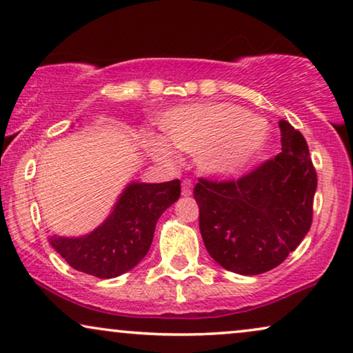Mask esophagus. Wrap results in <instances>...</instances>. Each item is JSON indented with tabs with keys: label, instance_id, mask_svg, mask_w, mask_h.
<instances>
[{
	"label": "esophagus",
	"instance_id": "obj_1",
	"mask_svg": "<svg viewBox=\"0 0 353 353\" xmlns=\"http://www.w3.org/2000/svg\"><path fill=\"white\" fill-rule=\"evenodd\" d=\"M192 187H193L192 181H188V179H183V181H182V195L183 196H190L192 195Z\"/></svg>",
	"mask_w": 353,
	"mask_h": 353
}]
</instances>
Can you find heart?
Returning <instances> with one entry per match:
<instances>
[{
  "label": "heart",
  "mask_w": 353,
  "mask_h": 353,
  "mask_svg": "<svg viewBox=\"0 0 353 353\" xmlns=\"http://www.w3.org/2000/svg\"><path fill=\"white\" fill-rule=\"evenodd\" d=\"M161 129L171 145L195 155L198 168L210 176L238 174L265 152L269 142L259 118L227 103L174 108L161 118ZM148 148L157 160H174L172 148L160 137H148Z\"/></svg>",
  "instance_id": "heart-1"
}]
</instances>
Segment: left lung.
Here are the masks:
<instances>
[{
  "label": "left lung",
  "instance_id": "obj_1",
  "mask_svg": "<svg viewBox=\"0 0 353 353\" xmlns=\"http://www.w3.org/2000/svg\"><path fill=\"white\" fill-rule=\"evenodd\" d=\"M281 153L236 181L200 177L193 196L210 256L240 275L280 265L310 230L316 171L302 134L278 121Z\"/></svg>",
  "mask_w": 353,
  "mask_h": 353
}]
</instances>
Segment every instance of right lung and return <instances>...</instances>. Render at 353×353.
I'll return each instance as SVG.
<instances>
[{"mask_svg":"<svg viewBox=\"0 0 353 353\" xmlns=\"http://www.w3.org/2000/svg\"><path fill=\"white\" fill-rule=\"evenodd\" d=\"M181 196V181L131 182L112 214L89 235L52 236L68 265L97 278H115L136 267L150 250L157 221Z\"/></svg>","mask_w":353,"mask_h":353,"instance_id":"add662e5","label":"right lung"}]
</instances>
